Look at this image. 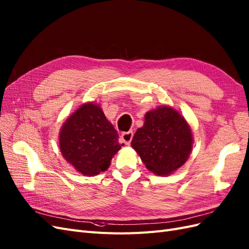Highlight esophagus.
<instances>
[{"instance_id":"esophagus-1","label":"esophagus","mask_w":249,"mask_h":249,"mask_svg":"<svg viewBox=\"0 0 249 249\" xmlns=\"http://www.w3.org/2000/svg\"><path fill=\"white\" fill-rule=\"evenodd\" d=\"M133 132L129 131V132H124L122 134V136H120V141L122 143H124L125 145H130L131 144V141L133 139Z\"/></svg>"}]
</instances>
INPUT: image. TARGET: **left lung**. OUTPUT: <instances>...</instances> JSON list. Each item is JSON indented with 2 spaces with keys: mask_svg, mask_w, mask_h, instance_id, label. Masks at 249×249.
Instances as JSON below:
<instances>
[{
  "mask_svg": "<svg viewBox=\"0 0 249 249\" xmlns=\"http://www.w3.org/2000/svg\"><path fill=\"white\" fill-rule=\"evenodd\" d=\"M192 144L190 125L168 106L147 112L144 124L135 133L131 143L146 168L160 177L171 175L183 166Z\"/></svg>",
  "mask_w": 249,
  "mask_h": 249,
  "instance_id": "left-lung-1",
  "label": "left lung"
}]
</instances>
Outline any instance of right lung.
<instances>
[{"label": "right lung", "mask_w": 249, "mask_h": 249, "mask_svg": "<svg viewBox=\"0 0 249 249\" xmlns=\"http://www.w3.org/2000/svg\"><path fill=\"white\" fill-rule=\"evenodd\" d=\"M124 144L100 105L86 103L63 124L59 146L64 159L82 175L93 177L107 170Z\"/></svg>", "instance_id": "obj_1"}]
</instances>
